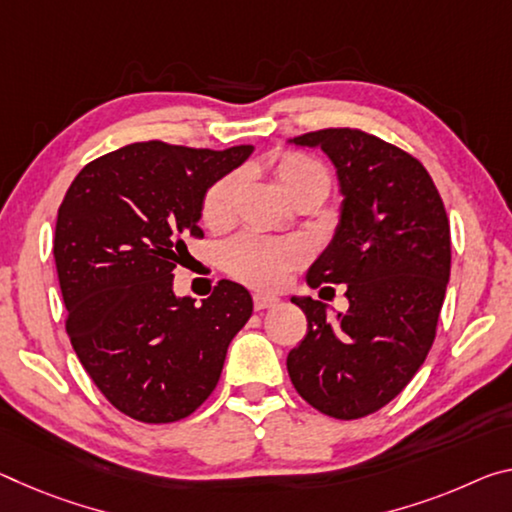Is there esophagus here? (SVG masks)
I'll return each instance as SVG.
<instances>
[{
	"label": "esophagus",
	"mask_w": 512,
	"mask_h": 512,
	"mask_svg": "<svg viewBox=\"0 0 512 512\" xmlns=\"http://www.w3.org/2000/svg\"><path fill=\"white\" fill-rule=\"evenodd\" d=\"M253 303H255V310H269V307H275L280 303V298L271 294H255Z\"/></svg>",
	"instance_id": "1"
}]
</instances>
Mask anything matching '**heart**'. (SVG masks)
Masks as SVG:
<instances>
[{"instance_id": "heart-1", "label": "heart", "mask_w": 512, "mask_h": 512, "mask_svg": "<svg viewBox=\"0 0 512 512\" xmlns=\"http://www.w3.org/2000/svg\"><path fill=\"white\" fill-rule=\"evenodd\" d=\"M275 177L282 191L294 200L305 191L330 189V173L321 161L307 154L287 152L275 161ZM239 191V177L227 175L207 191L202 202V221L209 227H223L234 214V198ZM305 259V248L298 241H275L246 232L230 239L221 250L225 271L246 285L262 289H278L289 271Z\"/></svg>"}]
</instances>
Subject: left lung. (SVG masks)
I'll list each match as a JSON object with an SVG mask.
<instances>
[{
  "instance_id": "8db88e82",
  "label": "left lung",
  "mask_w": 512,
  "mask_h": 512,
  "mask_svg": "<svg viewBox=\"0 0 512 512\" xmlns=\"http://www.w3.org/2000/svg\"><path fill=\"white\" fill-rule=\"evenodd\" d=\"M289 143L321 148L337 170L335 237L307 285H346L348 310L294 296L307 335L287 355L296 392L323 415L360 419L401 394L431 351L451 273V232L428 170L360 129H321Z\"/></svg>"
}]
</instances>
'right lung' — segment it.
Returning <instances> with one entry per match:
<instances>
[{
	"mask_svg": "<svg viewBox=\"0 0 512 512\" xmlns=\"http://www.w3.org/2000/svg\"><path fill=\"white\" fill-rule=\"evenodd\" d=\"M253 145L193 150L132 143L91 161L59 207L54 259L66 330L97 389L127 417L170 424L207 401L227 346L253 298L221 280L196 305L175 296L173 269L189 255L209 186Z\"/></svg>",
	"mask_w": 512,
	"mask_h": 512,
	"instance_id": "add662e5",
	"label": "right lung"
}]
</instances>
